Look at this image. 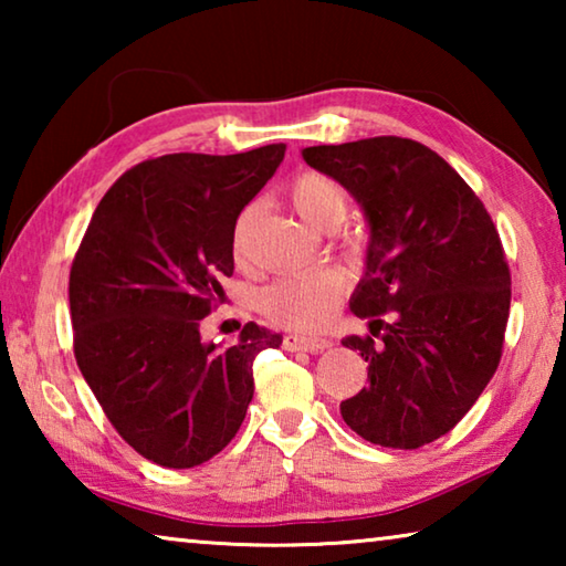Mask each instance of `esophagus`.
Returning a JSON list of instances; mask_svg holds the SVG:
<instances>
[{
    "label": "esophagus",
    "mask_w": 566,
    "mask_h": 566,
    "mask_svg": "<svg viewBox=\"0 0 566 566\" xmlns=\"http://www.w3.org/2000/svg\"><path fill=\"white\" fill-rule=\"evenodd\" d=\"M282 347L286 352H324L332 347L329 339H312V337H296V334H286Z\"/></svg>",
    "instance_id": "obj_1"
}]
</instances>
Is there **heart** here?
<instances>
[{
  "mask_svg": "<svg viewBox=\"0 0 566 566\" xmlns=\"http://www.w3.org/2000/svg\"><path fill=\"white\" fill-rule=\"evenodd\" d=\"M292 205L306 224L319 232H334L344 224L349 212V195L339 181L319 175V171H304L290 187ZM254 207L244 209L234 229V254H242V234L249 214ZM347 280L334 266H322L304 274L282 276L266 284L260 294V306L266 317L284 324L290 329H317L327 322L337 304L342 302Z\"/></svg>",
  "mask_w": 566,
  "mask_h": 566,
  "instance_id": "b5f03b06",
  "label": "heart"
}]
</instances>
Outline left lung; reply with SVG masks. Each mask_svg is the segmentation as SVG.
Listing matches in <instances>:
<instances>
[{
  "instance_id": "left-lung-1",
  "label": "left lung",
  "mask_w": 566,
  "mask_h": 566,
  "mask_svg": "<svg viewBox=\"0 0 566 566\" xmlns=\"http://www.w3.org/2000/svg\"><path fill=\"white\" fill-rule=\"evenodd\" d=\"M302 157L357 199L369 227L349 300L369 337L342 339L369 361V385L342 401V419L371 444L424 447L472 409L500 364L512 300L500 234L467 181L415 139Z\"/></svg>"
}]
</instances>
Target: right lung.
Returning a JSON list of instances; mask_svg holds the SVG:
<instances>
[{
    "mask_svg": "<svg viewBox=\"0 0 566 566\" xmlns=\"http://www.w3.org/2000/svg\"><path fill=\"white\" fill-rule=\"evenodd\" d=\"M165 155L114 181L70 272L74 357L124 442L167 469L205 464L242 427L252 361L282 334L249 322L232 347L199 324L234 272V227L284 159Z\"/></svg>",
    "mask_w": 566,
    "mask_h": 566,
    "instance_id": "right-lung-1",
    "label": "right lung"
}]
</instances>
